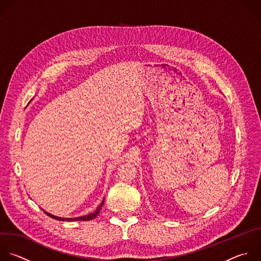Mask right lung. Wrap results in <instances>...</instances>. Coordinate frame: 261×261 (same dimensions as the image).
Listing matches in <instances>:
<instances>
[{"mask_svg":"<svg viewBox=\"0 0 261 261\" xmlns=\"http://www.w3.org/2000/svg\"><path fill=\"white\" fill-rule=\"evenodd\" d=\"M105 201V200H103ZM103 201H102V203L99 205V207L95 210V212H93V213H91V214H88V215H85V216H81V217H76V218H61V217H57V216H54V215H52V214H50V213H48V212H46V211H44L48 216H50L51 218H54V219H56V220H60V221H76V220H82V221H88V220H91V219H94L98 214H99V212H100V209H101V207H102V205H103Z\"/></svg>","mask_w":261,"mask_h":261,"instance_id":"1","label":"right lung"}]
</instances>
